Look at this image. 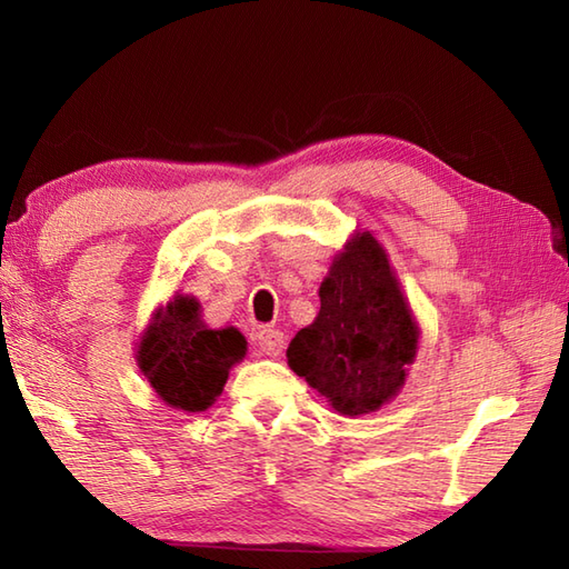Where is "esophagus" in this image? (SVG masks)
<instances>
[{"mask_svg": "<svg viewBox=\"0 0 569 569\" xmlns=\"http://www.w3.org/2000/svg\"><path fill=\"white\" fill-rule=\"evenodd\" d=\"M257 342H259L261 355H266V357H278V355L283 352V345H286L283 342V332L271 330V328L259 330Z\"/></svg>", "mask_w": 569, "mask_h": 569, "instance_id": "obj_1", "label": "esophagus"}]
</instances>
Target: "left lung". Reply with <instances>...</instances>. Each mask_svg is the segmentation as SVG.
I'll list each match as a JSON object with an SVG mask.
<instances>
[{"instance_id":"obj_1","label":"left lung","mask_w":569,"mask_h":569,"mask_svg":"<svg viewBox=\"0 0 569 569\" xmlns=\"http://www.w3.org/2000/svg\"><path fill=\"white\" fill-rule=\"evenodd\" d=\"M318 293V318L288 345V367L325 396L335 413H373L403 389L420 340L379 239L357 229L335 253Z\"/></svg>"}]
</instances>
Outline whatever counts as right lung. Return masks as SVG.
<instances>
[{"instance_id": "obj_1", "label": "right lung", "mask_w": 569, "mask_h": 569, "mask_svg": "<svg viewBox=\"0 0 569 569\" xmlns=\"http://www.w3.org/2000/svg\"><path fill=\"white\" fill-rule=\"evenodd\" d=\"M196 296L176 293L151 312L137 342V367L161 401L180 413H202L247 355L237 328L212 330L200 316Z\"/></svg>"}]
</instances>
